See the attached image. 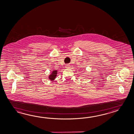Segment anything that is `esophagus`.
I'll use <instances>...</instances> for the list:
<instances>
[{
    "label": "esophagus",
    "mask_w": 134,
    "mask_h": 134,
    "mask_svg": "<svg viewBox=\"0 0 134 134\" xmlns=\"http://www.w3.org/2000/svg\"><path fill=\"white\" fill-rule=\"evenodd\" d=\"M70 67V65L69 64H67L66 65V68H69Z\"/></svg>",
    "instance_id": "obj_1"
}]
</instances>
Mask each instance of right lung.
<instances>
[{
  "label": "right lung",
  "instance_id": "1",
  "mask_svg": "<svg viewBox=\"0 0 134 134\" xmlns=\"http://www.w3.org/2000/svg\"><path fill=\"white\" fill-rule=\"evenodd\" d=\"M57 70L52 71V73L49 75V78L51 80V81H53L54 80H55L56 77L57 76Z\"/></svg>",
  "mask_w": 134,
  "mask_h": 134
}]
</instances>
